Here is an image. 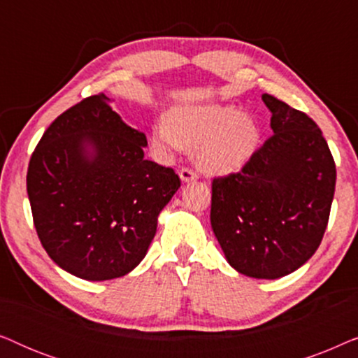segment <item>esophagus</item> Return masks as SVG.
I'll return each instance as SVG.
<instances>
[{
	"label": "esophagus",
	"instance_id": "obj_1",
	"mask_svg": "<svg viewBox=\"0 0 358 358\" xmlns=\"http://www.w3.org/2000/svg\"><path fill=\"white\" fill-rule=\"evenodd\" d=\"M179 176H180V179L184 180V182H192V180L199 178L197 173H195L192 168H182L179 171Z\"/></svg>",
	"mask_w": 358,
	"mask_h": 358
}]
</instances>
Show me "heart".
<instances>
[{
    "label": "heart",
    "mask_w": 358,
    "mask_h": 358,
    "mask_svg": "<svg viewBox=\"0 0 358 358\" xmlns=\"http://www.w3.org/2000/svg\"><path fill=\"white\" fill-rule=\"evenodd\" d=\"M151 140L159 150H197L202 169L228 174L243 168L254 155L261 129L236 106H185L171 110L169 120H156Z\"/></svg>",
    "instance_id": "heart-1"
}]
</instances>
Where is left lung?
<instances>
[{"mask_svg":"<svg viewBox=\"0 0 358 358\" xmlns=\"http://www.w3.org/2000/svg\"><path fill=\"white\" fill-rule=\"evenodd\" d=\"M273 135L241 171L212 180L210 222L229 266L278 278L320 248L336 189V163L316 122L271 94Z\"/></svg>","mask_w":358,"mask_h":358,"instance_id":"obj_1","label":"left lung"}]
</instances>
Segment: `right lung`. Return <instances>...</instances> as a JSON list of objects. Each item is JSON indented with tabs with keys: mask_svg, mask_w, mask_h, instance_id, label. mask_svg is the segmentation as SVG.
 I'll list each match as a JSON object with an SVG mask.
<instances>
[{
	"mask_svg": "<svg viewBox=\"0 0 358 358\" xmlns=\"http://www.w3.org/2000/svg\"><path fill=\"white\" fill-rule=\"evenodd\" d=\"M143 146L145 134L125 125L102 92L63 112L42 135L29 161L27 195L43 249L66 272L110 280L145 257L180 179L145 159Z\"/></svg>",
	"mask_w": 358,
	"mask_h": 358,
	"instance_id": "add662e5",
	"label": "right lung"
}]
</instances>
